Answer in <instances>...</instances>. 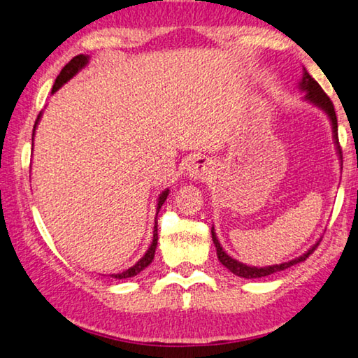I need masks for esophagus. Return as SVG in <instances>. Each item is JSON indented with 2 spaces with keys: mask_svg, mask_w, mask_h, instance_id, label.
Listing matches in <instances>:
<instances>
[{
  "mask_svg": "<svg viewBox=\"0 0 358 358\" xmlns=\"http://www.w3.org/2000/svg\"><path fill=\"white\" fill-rule=\"evenodd\" d=\"M214 169V162L208 157L192 158L189 165V174L193 180H206Z\"/></svg>",
  "mask_w": 358,
  "mask_h": 358,
  "instance_id": "34e87169",
  "label": "esophagus"
}]
</instances>
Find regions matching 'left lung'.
I'll use <instances>...</instances> for the list:
<instances>
[{"instance_id":"left-lung-1","label":"left lung","mask_w":358,"mask_h":358,"mask_svg":"<svg viewBox=\"0 0 358 358\" xmlns=\"http://www.w3.org/2000/svg\"><path fill=\"white\" fill-rule=\"evenodd\" d=\"M298 87H300L301 92H304V101L311 103V104H314V106H317L319 109L324 110L328 119H330L331 131H333V141H335L338 155H339V158H341V160H343V157H341V148H339V141H338V120H336L335 108H333L331 99L327 96V93H325L324 90H322V87L317 84V82H315V80L311 78V76H309V73L306 71V68H303V78H301V80H300V84H298ZM210 233H213V241H214V244H215V250H217V257H219V260H220L222 265H224L227 269H230V271H231L233 274H236V276L244 278V279L265 278V276H269V274H273V273L282 271V269H287V268L294 266V265H296V263L306 260L308 257L313 254L314 249L319 245V241H317V243H315V244L313 245L311 249H308L306 252H304L303 255L296 257V259L290 260V262L279 263V265H271V266H249V265H245V263H241V262L231 259V257L228 255L224 249H222V245H220L219 239H217V234H215V231H214V227H213V230H210Z\"/></svg>"}]
</instances>
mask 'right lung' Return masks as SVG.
I'll list each match as a JSON object with an SVG mask.
<instances>
[{
    "label": "right lung",
    "instance_id": "1",
    "mask_svg": "<svg viewBox=\"0 0 358 358\" xmlns=\"http://www.w3.org/2000/svg\"><path fill=\"white\" fill-rule=\"evenodd\" d=\"M89 60H90L89 55L80 54V55H76L71 62L64 64V68L62 69L60 74L57 76L55 84H54V87H52V93H55L58 89H62V87H63L64 84H66L68 80H71V79L74 78V76L80 71V69H84V68L87 66V64H89ZM41 117H43V113H39L36 122H34V127H33V138H34V133H36V127H38V124H39ZM168 193H169V190L165 189V190H163V192L160 193V196H158V201H157V214H155V225H154V238H152V244L149 245L148 252H145V254H144L143 257H141V259H139L136 263H134V265H133L131 268L125 269L124 273L110 274V278H114V279H128V278L136 276V274H139L141 271H143V269L148 268V266L150 265V263H152V260H154L155 249H157V241H158L157 215H158V210H160V208L163 206V203L166 201Z\"/></svg>",
    "mask_w": 358,
    "mask_h": 358
}]
</instances>
